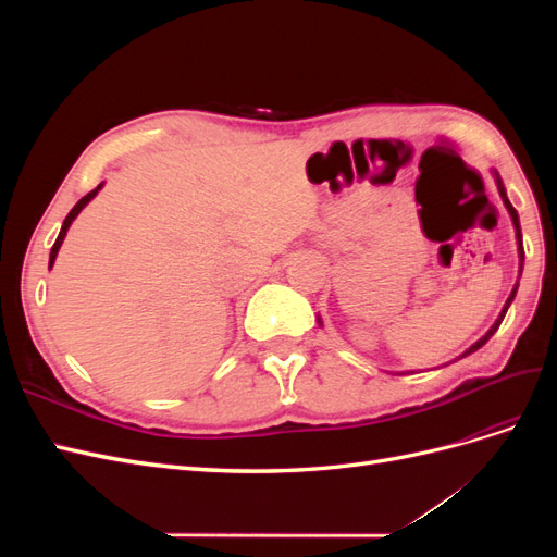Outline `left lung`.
Segmentation results:
<instances>
[{
	"label": "left lung",
	"instance_id": "8db88e82",
	"mask_svg": "<svg viewBox=\"0 0 557 557\" xmlns=\"http://www.w3.org/2000/svg\"><path fill=\"white\" fill-rule=\"evenodd\" d=\"M491 174H493V178H495V183H497V190H499V197H502V201H504V207H507V211H509V215H511V223H513V230H516V246H518V278H520V274H522V260H525V250H522V232H520V221H518V211L513 209V205L509 201V197H507V188H504V183H502V178H499V174L495 172V170H491ZM516 293H518V281H516V285H513V290H511V295H509V299L504 301V307H502V311H499V315H497V320L495 323L491 325V330H487L481 339L476 342V344H471L460 358H467L469 352H474V350H479L487 339H491V336L497 332V327L502 325V320H504V315H507V311H509V307H511V301H513V297H516ZM318 325H323V320H320V315H318ZM458 358V360H460ZM404 374V372H401ZM413 374V372H411Z\"/></svg>",
	"mask_w": 557,
	"mask_h": 557
}]
</instances>
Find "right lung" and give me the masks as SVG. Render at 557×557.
<instances>
[{"label":"right lung","instance_id":"add662e5","mask_svg":"<svg viewBox=\"0 0 557 557\" xmlns=\"http://www.w3.org/2000/svg\"><path fill=\"white\" fill-rule=\"evenodd\" d=\"M102 188H104V183H99V185H97V188H95L92 193H88L86 197H81V199L76 201V205H74V209H72L70 213H66V218H64V223H62V227H60V234H58V239H55L53 248H50V258H48V269L55 264V258H58V252H60V246H62V242H64V237H66V232H70L72 223L76 221V215H78V213H81L83 209H86V207L90 205V201H92V199L97 197V193H99V190H102Z\"/></svg>","mask_w":557,"mask_h":557}]
</instances>
